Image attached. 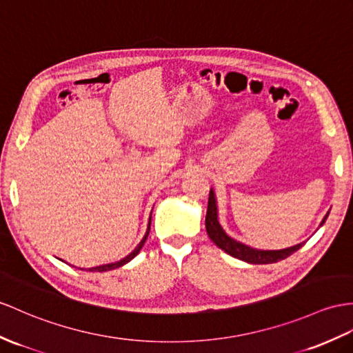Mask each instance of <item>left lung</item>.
Wrapping results in <instances>:
<instances>
[{
  "mask_svg": "<svg viewBox=\"0 0 353 353\" xmlns=\"http://www.w3.org/2000/svg\"><path fill=\"white\" fill-rule=\"evenodd\" d=\"M328 214H326L321 225H323L326 217H328ZM205 228H206V232H208V236L211 238V241L219 248L225 250L228 254L236 257V259H241L244 262L254 263V265L274 263V262L283 261L303 247V244H296L294 247L285 248V250H256V248L244 245L241 243L235 241V239H232L225 234V230L221 229L220 223L217 220V205H216V197H214L212 190H210V196H208V210H206Z\"/></svg>",
  "mask_w": 353,
  "mask_h": 353,
  "instance_id": "8db88e82",
  "label": "left lung"
}]
</instances>
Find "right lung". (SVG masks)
<instances>
[{
	"label": "right lung",
	"mask_w": 353,
	"mask_h": 353,
	"mask_svg": "<svg viewBox=\"0 0 353 353\" xmlns=\"http://www.w3.org/2000/svg\"><path fill=\"white\" fill-rule=\"evenodd\" d=\"M150 226H151V219H150V225H148V230H147V234H145V236H143V239L142 241L139 243V245H137L134 250L128 254V256H125L124 259H121L119 262H115V263H108V265H100V266H96V268H90L88 271H99V272H103V271H109V270H115V268H119V266H123V265H125L127 262H130L133 257L141 252V248L143 247V244H145V241H147V238H148V234H150Z\"/></svg>",
	"instance_id": "right-lung-1"
}]
</instances>
